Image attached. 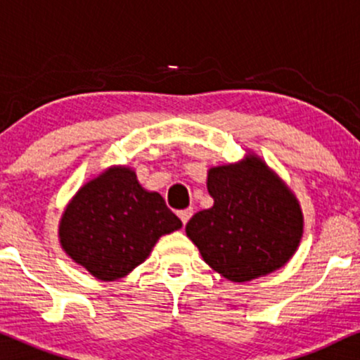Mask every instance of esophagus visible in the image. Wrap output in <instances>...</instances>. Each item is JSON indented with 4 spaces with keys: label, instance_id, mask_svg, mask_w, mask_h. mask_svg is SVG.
Here are the masks:
<instances>
[{
    "label": "esophagus",
    "instance_id": "34e87169",
    "mask_svg": "<svg viewBox=\"0 0 360 360\" xmlns=\"http://www.w3.org/2000/svg\"><path fill=\"white\" fill-rule=\"evenodd\" d=\"M177 215H179L181 222H183V224L186 225V224H188V220L191 219V215H193V209H184V210H179V212H177Z\"/></svg>",
    "mask_w": 360,
    "mask_h": 360
}]
</instances>
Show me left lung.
<instances>
[{"label": "left lung", "instance_id": "8db88e82", "mask_svg": "<svg viewBox=\"0 0 360 360\" xmlns=\"http://www.w3.org/2000/svg\"><path fill=\"white\" fill-rule=\"evenodd\" d=\"M210 209L194 214L186 233L214 270L232 281L278 270L293 257L303 233L298 200L262 160L209 171Z\"/></svg>", "mask_w": 360, "mask_h": 360}]
</instances>
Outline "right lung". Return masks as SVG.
Segmentation results:
<instances>
[{"instance_id": "right-lung-1", "label": "right lung", "mask_w": 360, "mask_h": 360, "mask_svg": "<svg viewBox=\"0 0 360 360\" xmlns=\"http://www.w3.org/2000/svg\"><path fill=\"white\" fill-rule=\"evenodd\" d=\"M158 193H148L128 167H112L84 186L62 215V248L98 280L128 275L158 238L181 229Z\"/></svg>"}]
</instances>
